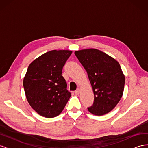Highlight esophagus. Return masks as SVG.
<instances>
[{"label": "esophagus", "mask_w": 148, "mask_h": 148, "mask_svg": "<svg viewBox=\"0 0 148 148\" xmlns=\"http://www.w3.org/2000/svg\"><path fill=\"white\" fill-rule=\"evenodd\" d=\"M79 93H80V89H79V88H78L77 90L75 91V95H79Z\"/></svg>", "instance_id": "obj_1"}]
</instances>
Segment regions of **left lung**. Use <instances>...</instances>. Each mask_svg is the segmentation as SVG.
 Masks as SVG:
<instances>
[{
	"mask_svg": "<svg viewBox=\"0 0 148 148\" xmlns=\"http://www.w3.org/2000/svg\"><path fill=\"white\" fill-rule=\"evenodd\" d=\"M85 68L94 93L93 105L88 110L102 116L113 110L122 97L125 77L117 60L96 49L75 51Z\"/></svg>",
	"mask_w": 148,
	"mask_h": 148,
	"instance_id": "left-lung-1",
	"label": "left lung"
}]
</instances>
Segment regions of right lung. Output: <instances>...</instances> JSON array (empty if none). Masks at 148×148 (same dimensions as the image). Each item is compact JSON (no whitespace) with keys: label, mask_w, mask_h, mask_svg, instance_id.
<instances>
[{"label":"right lung","mask_w":148,"mask_h":148,"mask_svg":"<svg viewBox=\"0 0 148 148\" xmlns=\"http://www.w3.org/2000/svg\"><path fill=\"white\" fill-rule=\"evenodd\" d=\"M72 51L53 50L35 59L28 67L23 85L29 105L42 116L60 114L71 97L62 69Z\"/></svg>","instance_id":"1"}]
</instances>
